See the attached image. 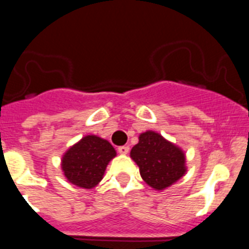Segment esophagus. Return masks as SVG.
<instances>
[{"mask_svg":"<svg viewBox=\"0 0 249 249\" xmlns=\"http://www.w3.org/2000/svg\"><path fill=\"white\" fill-rule=\"evenodd\" d=\"M128 152H129V147L127 146L118 147V153H120V155H127Z\"/></svg>","mask_w":249,"mask_h":249,"instance_id":"obj_1","label":"esophagus"}]
</instances>
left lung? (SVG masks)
<instances>
[{"label":"left lung","instance_id":"left-lung-1","mask_svg":"<svg viewBox=\"0 0 249 249\" xmlns=\"http://www.w3.org/2000/svg\"><path fill=\"white\" fill-rule=\"evenodd\" d=\"M129 156L142 179L156 191L167 190L187 173L183 149L156 131L142 132Z\"/></svg>","mask_w":249,"mask_h":249}]
</instances>
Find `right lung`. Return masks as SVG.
I'll use <instances>...</instances> for the list:
<instances>
[{"instance_id":"1","label":"right lung","mask_w":249,"mask_h":249,"mask_svg":"<svg viewBox=\"0 0 249 249\" xmlns=\"http://www.w3.org/2000/svg\"><path fill=\"white\" fill-rule=\"evenodd\" d=\"M116 156L117 152L108 141L87 135L63 153L62 175L76 187L92 190L102 181L106 168Z\"/></svg>"}]
</instances>
